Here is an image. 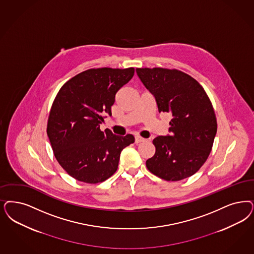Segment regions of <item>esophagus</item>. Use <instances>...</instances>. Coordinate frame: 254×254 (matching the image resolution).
<instances>
[{
  "instance_id": "esophagus-1",
  "label": "esophagus",
  "mask_w": 254,
  "mask_h": 254,
  "mask_svg": "<svg viewBox=\"0 0 254 254\" xmlns=\"http://www.w3.org/2000/svg\"><path fill=\"white\" fill-rule=\"evenodd\" d=\"M142 141H145V139L141 138L140 136H136L135 137V143H140V142H142Z\"/></svg>"
}]
</instances>
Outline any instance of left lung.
Segmentation results:
<instances>
[{"label":"left lung","mask_w":254,"mask_h":254,"mask_svg":"<svg viewBox=\"0 0 254 254\" xmlns=\"http://www.w3.org/2000/svg\"><path fill=\"white\" fill-rule=\"evenodd\" d=\"M143 85L155 96L159 113H170L171 135L153 140L156 153L146 160L153 175L179 181L200 170L209 156L217 119L209 97L191 76L177 69L136 68Z\"/></svg>","instance_id":"left-lung-1"}]
</instances>
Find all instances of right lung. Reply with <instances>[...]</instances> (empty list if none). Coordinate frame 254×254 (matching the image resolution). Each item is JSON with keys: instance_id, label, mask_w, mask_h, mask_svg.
I'll return each instance as SVG.
<instances>
[{"instance_id": "obj_1", "label": "right lung", "mask_w": 254, "mask_h": 254, "mask_svg": "<svg viewBox=\"0 0 254 254\" xmlns=\"http://www.w3.org/2000/svg\"><path fill=\"white\" fill-rule=\"evenodd\" d=\"M134 68H91L67 80L53 101L47 134L62 168L76 180L96 184L116 172L123 149L134 137L100 130L104 113L112 114L115 95Z\"/></svg>"}]
</instances>
